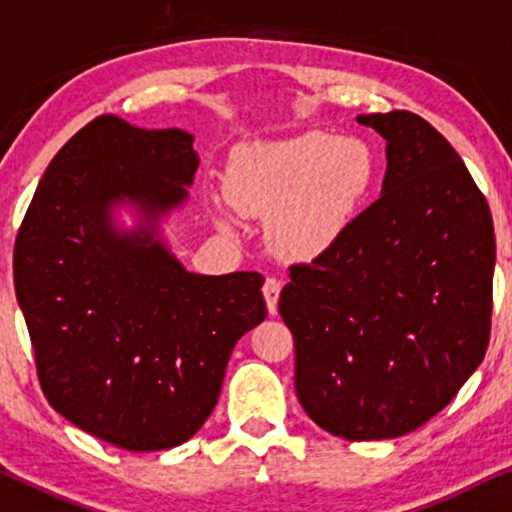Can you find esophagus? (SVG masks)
I'll list each match as a JSON object with an SVG mask.
<instances>
[{"instance_id": "34e87169", "label": "esophagus", "mask_w": 512, "mask_h": 512, "mask_svg": "<svg viewBox=\"0 0 512 512\" xmlns=\"http://www.w3.org/2000/svg\"><path fill=\"white\" fill-rule=\"evenodd\" d=\"M281 288L283 283L278 281V278H267V281H264L262 292H264V299H267V309L271 316H276L278 313V297H281Z\"/></svg>"}]
</instances>
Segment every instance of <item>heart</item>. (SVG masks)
Here are the masks:
<instances>
[{
    "mask_svg": "<svg viewBox=\"0 0 512 512\" xmlns=\"http://www.w3.org/2000/svg\"><path fill=\"white\" fill-rule=\"evenodd\" d=\"M377 163L367 142L306 131L257 142L229 163L224 194L241 215L269 217V243L288 260H313L342 236L370 192ZM217 227L234 217L217 210Z\"/></svg>",
    "mask_w": 512,
    "mask_h": 512,
    "instance_id": "b5f03b06",
    "label": "heart"
}]
</instances>
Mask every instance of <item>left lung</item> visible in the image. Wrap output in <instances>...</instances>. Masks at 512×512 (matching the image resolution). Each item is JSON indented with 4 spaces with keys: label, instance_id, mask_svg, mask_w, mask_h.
Masks as SVG:
<instances>
[{
    "label": "left lung",
    "instance_id": "obj_1",
    "mask_svg": "<svg viewBox=\"0 0 512 512\" xmlns=\"http://www.w3.org/2000/svg\"><path fill=\"white\" fill-rule=\"evenodd\" d=\"M386 140L381 196L311 264L278 313L304 412L344 440H391L478 370L492 327L494 224L466 163L412 112L360 114Z\"/></svg>",
    "mask_w": 512,
    "mask_h": 512
}]
</instances>
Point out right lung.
Here are the masks:
<instances>
[{
  "mask_svg": "<svg viewBox=\"0 0 512 512\" xmlns=\"http://www.w3.org/2000/svg\"><path fill=\"white\" fill-rule=\"evenodd\" d=\"M199 163L192 133L102 114L53 156L13 250L44 395L128 452L194 438L236 342L267 318L262 274H196L166 241Z\"/></svg>",
  "mask_w": 512,
  "mask_h": 512,
  "instance_id": "right-lung-1",
  "label": "right lung"
}]
</instances>
